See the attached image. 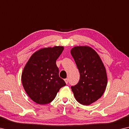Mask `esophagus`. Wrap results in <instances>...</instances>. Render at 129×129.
<instances>
[{
  "label": "esophagus",
  "instance_id": "34e87169",
  "mask_svg": "<svg viewBox=\"0 0 129 129\" xmlns=\"http://www.w3.org/2000/svg\"><path fill=\"white\" fill-rule=\"evenodd\" d=\"M64 81H65V82H66V84H68V81H69V80H68V79L67 78H66V79H64Z\"/></svg>",
  "mask_w": 129,
  "mask_h": 129
}]
</instances>
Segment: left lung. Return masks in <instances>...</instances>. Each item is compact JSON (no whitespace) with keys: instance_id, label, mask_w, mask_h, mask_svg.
<instances>
[{"instance_id":"left-lung-1","label":"left lung","mask_w":129,"mask_h":129,"mask_svg":"<svg viewBox=\"0 0 129 129\" xmlns=\"http://www.w3.org/2000/svg\"><path fill=\"white\" fill-rule=\"evenodd\" d=\"M80 73L77 85L71 87L78 103L88 106L100 99L107 85L106 70L100 57L88 46H76L71 49Z\"/></svg>"}]
</instances>
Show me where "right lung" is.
Returning a JSON list of instances; mask_svg holds the SVG:
<instances>
[{"mask_svg": "<svg viewBox=\"0 0 129 129\" xmlns=\"http://www.w3.org/2000/svg\"><path fill=\"white\" fill-rule=\"evenodd\" d=\"M64 47L55 46L37 51L27 61L22 73L23 88L33 102L47 104L53 101L57 93L66 85L59 76L56 61Z\"/></svg>", "mask_w": 129, "mask_h": 129, "instance_id": "obj_1", "label": "right lung"}]
</instances>
